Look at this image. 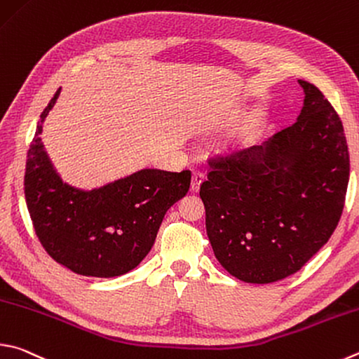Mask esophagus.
Masks as SVG:
<instances>
[{
	"instance_id": "obj_1",
	"label": "esophagus",
	"mask_w": 359,
	"mask_h": 359,
	"mask_svg": "<svg viewBox=\"0 0 359 359\" xmlns=\"http://www.w3.org/2000/svg\"><path fill=\"white\" fill-rule=\"evenodd\" d=\"M202 182H204V174L199 171H193V177H191V191L193 193L199 191V187Z\"/></svg>"
}]
</instances>
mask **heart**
<instances>
[{"instance_id":"b5f03b06","label":"heart","mask_w":359,"mask_h":359,"mask_svg":"<svg viewBox=\"0 0 359 359\" xmlns=\"http://www.w3.org/2000/svg\"><path fill=\"white\" fill-rule=\"evenodd\" d=\"M246 141H248V133H238V135L236 136V140L232 141V142H233L232 147L236 149L237 146H242V144H245Z\"/></svg>"}]
</instances>
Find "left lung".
<instances>
[{"mask_svg":"<svg viewBox=\"0 0 359 359\" xmlns=\"http://www.w3.org/2000/svg\"><path fill=\"white\" fill-rule=\"evenodd\" d=\"M295 123L262 146L210 158L199 196L215 257L240 281L297 273L341 219L350 155L341 117L314 84L298 80Z\"/></svg>","mask_w":359,"mask_h":359,"instance_id":"left-lung-1","label":"left lung"}]
</instances>
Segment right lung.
Listing matches in <instances>:
<instances>
[{
    "mask_svg": "<svg viewBox=\"0 0 359 359\" xmlns=\"http://www.w3.org/2000/svg\"><path fill=\"white\" fill-rule=\"evenodd\" d=\"M60 93L42 111L26 160L25 198L36 236L76 275H126L151 251L168 208L190 190L191 172L141 169L90 191L64 184L39 136Z\"/></svg>",
    "mask_w": 359,
    "mask_h": 359,
    "instance_id": "1",
    "label": "right lung"
}]
</instances>
